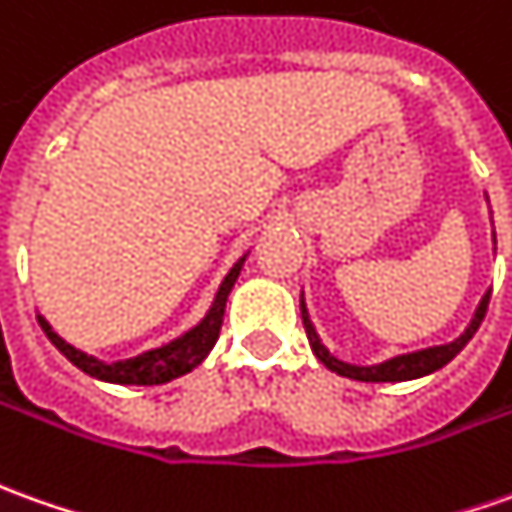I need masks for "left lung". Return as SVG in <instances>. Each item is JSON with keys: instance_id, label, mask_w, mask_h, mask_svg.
I'll return each instance as SVG.
<instances>
[{"instance_id": "obj_1", "label": "left lung", "mask_w": 512, "mask_h": 512, "mask_svg": "<svg viewBox=\"0 0 512 512\" xmlns=\"http://www.w3.org/2000/svg\"><path fill=\"white\" fill-rule=\"evenodd\" d=\"M488 201V196H485ZM493 224V221H490ZM493 246H496V232H493ZM490 291L482 294V300L476 305L471 322L465 325L460 336L454 342L446 344H434V347H423V350H412V353H401V356H392L381 364H347L342 358H336L330 353L328 347L322 344L319 333H316L314 322H311V314H308V305H305V294L300 297L302 308V325H305V333H308V342H311V350L314 356L328 367L330 373L344 375V378H353V381H367V384H398V381H415V378H423V375H431L434 370L446 367L451 358L460 353L465 344L471 342V336L476 333V328L482 325L485 319V311H488Z\"/></svg>"}]
</instances>
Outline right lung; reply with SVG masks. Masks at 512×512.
Instances as JSON below:
<instances>
[{
	"mask_svg": "<svg viewBox=\"0 0 512 512\" xmlns=\"http://www.w3.org/2000/svg\"><path fill=\"white\" fill-rule=\"evenodd\" d=\"M249 257V252L229 269V274L224 277V283L218 285L215 291V300H212L210 311L204 314V319L193 325V328L176 336L173 342L162 344V347H154V350H145L134 358H120V361H103V358L89 356L78 347H72L69 342H64L52 325L38 314V325L47 333L50 339L61 353H64L78 370H83L86 375H92L97 381H106V384H123V387H154V384H168L179 375L196 370L198 364L204 358L210 356V350L218 342V333H221V322H224V308H227V297L232 291V285L238 280V274L243 269V260Z\"/></svg>",
	"mask_w": 512,
	"mask_h": 512,
	"instance_id": "add662e5",
	"label": "right lung"
}]
</instances>
